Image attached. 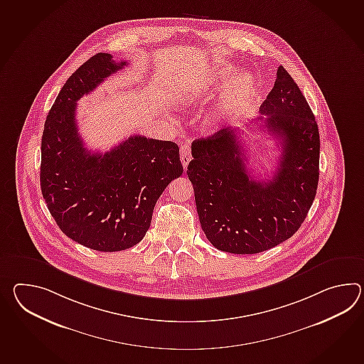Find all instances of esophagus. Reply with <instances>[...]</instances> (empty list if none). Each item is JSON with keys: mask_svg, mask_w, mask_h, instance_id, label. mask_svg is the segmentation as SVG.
Here are the masks:
<instances>
[{"mask_svg": "<svg viewBox=\"0 0 364 364\" xmlns=\"http://www.w3.org/2000/svg\"><path fill=\"white\" fill-rule=\"evenodd\" d=\"M191 158H192V154H191V147L189 145H181L180 147V159L183 163V167L186 168L188 163L191 162Z\"/></svg>", "mask_w": 364, "mask_h": 364, "instance_id": "1", "label": "esophagus"}]
</instances>
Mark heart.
Listing matches in <instances>:
<instances>
[{
	"label": "heart",
	"mask_w": 364,
	"mask_h": 364,
	"mask_svg": "<svg viewBox=\"0 0 364 364\" xmlns=\"http://www.w3.org/2000/svg\"><path fill=\"white\" fill-rule=\"evenodd\" d=\"M237 74L236 66L232 64H220L217 66L206 81L198 86H188L181 90L180 97L188 103H194L201 99H208L213 91L225 89V94L219 103L217 112L213 116V125L217 122L234 119L242 116L251 107L257 94V82L251 74Z\"/></svg>",
	"instance_id": "b5f03b06"
}]
</instances>
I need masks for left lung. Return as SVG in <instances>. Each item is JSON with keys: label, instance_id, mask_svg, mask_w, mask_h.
<instances>
[{"label": "left lung", "instance_id": "left-lung-1", "mask_svg": "<svg viewBox=\"0 0 364 364\" xmlns=\"http://www.w3.org/2000/svg\"><path fill=\"white\" fill-rule=\"evenodd\" d=\"M259 122L281 141L282 154L270 178H257L235 130L196 139L186 175L193 184L202 230L219 251L253 255L295 234L315 200L320 136L315 116L287 70L259 105Z\"/></svg>", "mask_w": 364, "mask_h": 364}]
</instances>
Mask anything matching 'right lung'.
<instances>
[{
	"mask_svg": "<svg viewBox=\"0 0 364 364\" xmlns=\"http://www.w3.org/2000/svg\"><path fill=\"white\" fill-rule=\"evenodd\" d=\"M124 66L109 53L90 57L58 92L41 137V193L49 213L68 237L94 251L141 242L158 198L183 173L171 141L132 136L105 154L83 145L77 102Z\"/></svg>",
	"mask_w": 364,
	"mask_h": 364,
	"instance_id": "1",
	"label": "right lung"
}]
</instances>
